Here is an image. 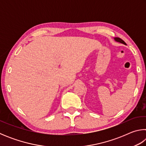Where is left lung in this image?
<instances>
[{
    "label": "left lung",
    "instance_id": "1",
    "mask_svg": "<svg viewBox=\"0 0 146 146\" xmlns=\"http://www.w3.org/2000/svg\"><path fill=\"white\" fill-rule=\"evenodd\" d=\"M114 39H115V41L118 42H120V43H122V44H125V45H126V44H125V42L123 41V40H122V39H121L120 38H118V37H115V38H114Z\"/></svg>",
    "mask_w": 146,
    "mask_h": 146
}]
</instances>
